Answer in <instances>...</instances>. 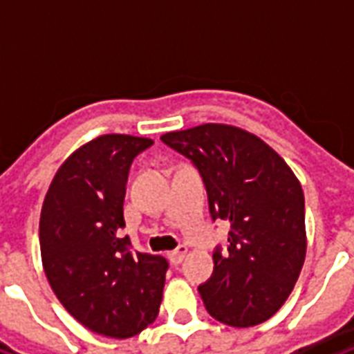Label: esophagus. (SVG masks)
Wrapping results in <instances>:
<instances>
[{
	"label": "esophagus",
	"instance_id": "obj_1",
	"mask_svg": "<svg viewBox=\"0 0 354 354\" xmlns=\"http://www.w3.org/2000/svg\"><path fill=\"white\" fill-rule=\"evenodd\" d=\"M185 254H187V246H178L176 250H172V252L167 254V258L170 260V263L178 266V263L185 258Z\"/></svg>",
	"mask_w": 354,
	"mask_h": 354
}]
</instances>
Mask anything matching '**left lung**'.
Listing matches in <instances>:
<instances>
[{"mask_svg":"<svg viewBox=\"0 0 354 354\" xmlns=\"http://www.w3.org/2000/svg\"><path fill=\"white\" fill-rule=\"evenodd\" d=\"M161 140L199 169L212 218L230 223L227 250L199 286L210 317L233 328L271 319L288 299L307 252L305 199L286 161L252 132L205 123Z\"/></svg>","mask_w":354,"mask_h":354,"instance_id":"left-lung-1","label":"left lung"}]
</instances>
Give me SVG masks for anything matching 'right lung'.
Segmentation results:
<instances>
[{"label": "right lung", "instance_id": "add662e5", "mask_svg": "<svg viewBox=\"0 0 354 354\" xmlns=\"http://www.w3.org/2000/svg\"><path fill=\"white\" fill-rule=\"evenodd\" d=\"M153 144L100 134L58 167L39 218L43 271L58 301L94 334L127 339L153 324L169 263L129 248L124 185L132 159Z\"/></svg>", "mask_w": 354, "mask_h": 354}]
</instances>
